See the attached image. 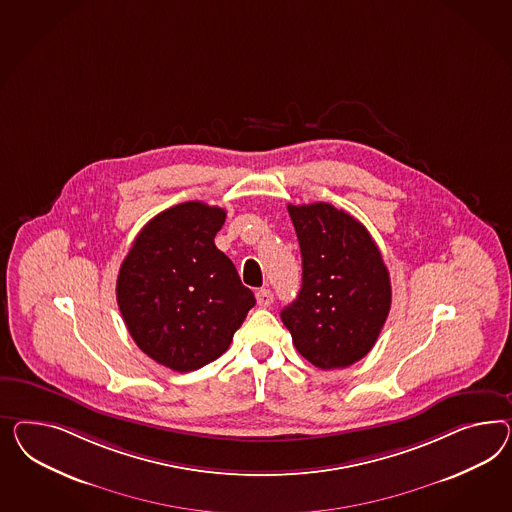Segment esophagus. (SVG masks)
Listing matches in <instances>:
<instances>
[{
  "instance_id": "1",
  "label": "esophagus",
  "mask_w": 512,
  "mask_h": 512,
  "mask_svg": "<svg viewBox=\"0 0 512 512\" xmlns=\"http://www.w3.org/2000/svg\"><path fill=\"white\" fill-rule=\"evenodd\" d=\"M257 304L261 305V307H268V305L274 304V292L270 291V289H261V291H257Z\"/></svg>"
}]
</instances>
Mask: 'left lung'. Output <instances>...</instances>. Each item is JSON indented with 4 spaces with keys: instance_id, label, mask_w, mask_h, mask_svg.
<instances>
[{
    "instance_id": "obj_1",
    "label": "left lung",
    "mask_w": 512,
    "mask_h": 512,
    "mask_svg": "<svg viewBox=\"0 0 512 512\" xmlns=\"http://www.w3.org/2000/svg\"><path fill=\"white\" fill-rule=\"evenodd\" d=\"M302 251V289L281 320L318 369H343L373 348L391 307L389 272L373 236L330 203L289 205Z\"/></svg>"
}]
</instances>
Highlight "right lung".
<instances>
[{
    "label": "right lung",
    "mask_w": 512,
    "mask_h": 512,
    "mask_svg": "<svg viewBox=\"0 0 512 512\" xmlns=\"http://www.w3.org/2000/svg\"><path fill=\"white\" fill-rule=\"evenodd\" d=\"M225 210L188 201L154 216L117 277V304L136 345L177 373L220 358L255 296L216 248Z\"/></svg>",
    "instance_id": "1"
}]
</instances>
